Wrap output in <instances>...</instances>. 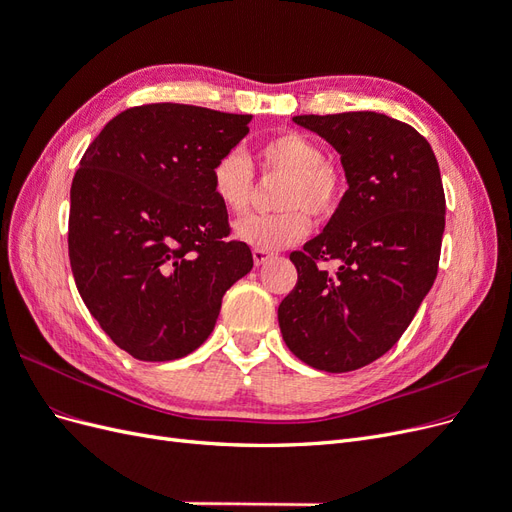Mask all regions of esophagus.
Masks as SVG:
<instances>
[{
	"instance_id": "esophagus-1",
	"label": "esophagus",
	"mask_w": 512,
	"mask_h": 512,
	"mask_svg": "<svg viewBox=\"0 0 512 512\" xmlns=\"http://www.w3.org/2000/svg\"><path fill=\"white\" fill-rule=\"evenodd\" d=\"M269 258H273L271 250H265V247H254V262H256V265H262V262H267Z\"/></svg>"
}]
</instances>
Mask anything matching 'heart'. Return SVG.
<instances>
[{
  "label": "heart",
  "instance_id": "obj_1",
  "mask_svg": "<svg viewBox=\"0 0 512 512\" xmlns=\"http://www.w3.org/2000/svg\"><path fill=\"white\" fill-rule=\"evenodd\" d=\"M256 162L265 179H284L275 203L282 211L252 215L237 224V235L256 247L277 250L303 239L309 213L329 218L337 209L342 177L324 160L322 147L301 132L275 134L256 147ZM211 190L230 215L250 211L256 194L252 164L239 151H226L211 168Z\"/></svg>",
  "mask_w": 512,
  "mask_h": 512
}]
</instances>
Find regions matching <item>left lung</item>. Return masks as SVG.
<instances>
[{
	"label": "left lung",
	"mask_w": 512,
	"mask_h": 512,
	"mask_svg": "<svg viewBox=\"0 0 512 512\" xmlns=\"http://www.w3.org/2000/svg\"><path fill=\"white\" fill-rule=\"evenodd\" d=\"M339 156L348 190L333 218L290 260L299 280L277 307L290 352L331 374L389 352L438 275L446 200L423 134L371 111L297 115ZM335 259L333 272L321 267Z\"/></svg>",
	"instance_id": "8db88e82"
}]
</instances>
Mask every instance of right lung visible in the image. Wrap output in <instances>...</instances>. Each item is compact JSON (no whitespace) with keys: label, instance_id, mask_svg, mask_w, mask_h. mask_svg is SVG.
<instances>
[{"label":"right lung","instance_id":"add662e5","mask_svg":"<svg viewBox=\"0 0 512 512\" xmlns=\"http://www.w3.org/2000/svg\"><path fill=\"white\" fill-rule=\"evenodd\" d=\"M252 115L132 106L106 123L70 190L68 254L102 331L138 361H175L211 335L224 292L250 273L211 168Z\"/></svg>","mask_w":512,"mask_h":512}]
</instances>
